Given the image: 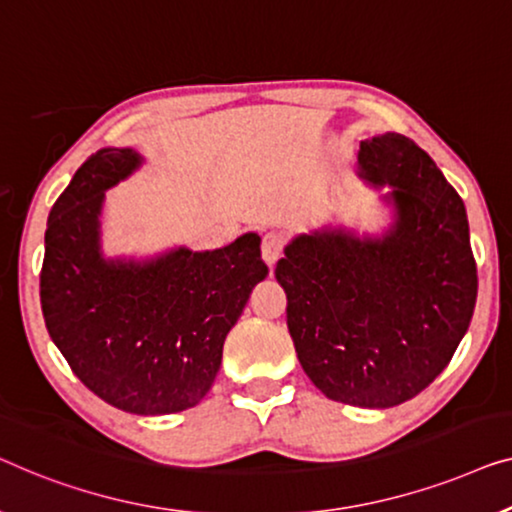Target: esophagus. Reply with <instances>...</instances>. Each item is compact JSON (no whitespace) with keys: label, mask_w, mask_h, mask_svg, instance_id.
Instances as JSON below:
<instances>
[{"label":"esophagus","mask_w":512,"mask_h":512,"mask_svg":"<svg viewBox=\"0 0 512 512\" xmlns=\"http://www.w3.org/2000/svg\"><path fill=\"white\" fill-rule=\"evenodd\" d=\"M283 248H285V236L283 234H280V232L264 234V239H262V257H264L266 264H269V266L276 264L278 257L283 255Z\"/></svg>","instance_id":"obj_1"}]
</instances>
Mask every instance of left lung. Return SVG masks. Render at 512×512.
<instances>
[{
  "label": "left lung",
  "mask_w": 512,
  "mask_h": 512,
  "mask_svg": "<svg viewBox=\"0 0 512 512\" xmlns=\"http://www.w3.org/2000/svg\"><path fill=\"white\" fill-rule=\"evenodd\" d=\"M359 167L369 183L392 185L390 232L297 236L276 278L313 385L348 406L392 408L450 364L469 329L478 273L464 201L415 141L394 132L366 139Z\"/></svg>",
  "instance_id": "left-lung-1"
}]
</instances>
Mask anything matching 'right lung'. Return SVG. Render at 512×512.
<instances>
[{
  "instance_id": "1",
  "label": "right lung",
  "mask_w": 512,
  "mask_h": 512,
  "mask_svg": "<svg viewBox=\"0 0 512 512\" xmlns=\"http://www.w3.org/2000/svg\"><path fill=\"white\" fill-rule=\"evenodd\" d=\"M141 164L129 148L97 150L48 215L41 311L78 380L111 406L167 415L206 397L222 345L259 280V236L227 248H187L153 262H106L99 253L104 190Z\"/></svg>"
}]
</instances>
